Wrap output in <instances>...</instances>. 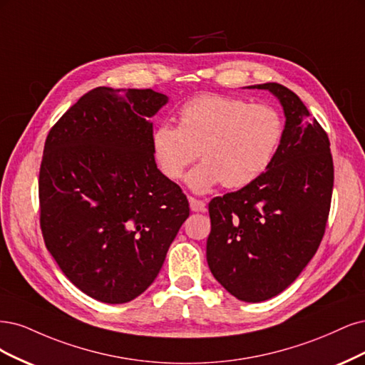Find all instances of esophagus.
Instances as JSON below:
<instances>
[{
    "label": "esophagus",
    "instance_id": "1",
    "mask_svg": "<svg viewBox=\"0 0 365 365\" xmlns=\"http://www.w3.org/2000/svg\"><path fill=\"white\" fill-rule=\"evenodd\" d=\"M190 206H191L192 212H203V210L206 209L205 202H202V200H198V198H194V197H190Z\"/></svg>",
    "mask_w": 365,
    "mask_h": 365
}]
</instances>
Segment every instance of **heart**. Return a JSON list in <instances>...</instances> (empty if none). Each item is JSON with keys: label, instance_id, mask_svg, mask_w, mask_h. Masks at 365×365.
I'll return each mask as SVG.
<instances>
[{"label": "heart", "instance_id": "b5f03b06", "mask_svg": "<svg viewBox=\"0 0 365 365\" xmlns=\"http://www.w3.org/2000/svg\"><path fill=\"white\" fill-rule=\"evenodd\" d=\"M179 127L162 123L151 132L153 159L170 180H179L200 156L186 182L195 192L222 183L238 190L269 168L284 138V118L269 104L202 93L185 101Z\"/></svg>", "mask_w": 365, "mask_h": 365}]
</instances>
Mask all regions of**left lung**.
<instances>
[{"label":"left lung","instance_id":"obj_1","mask_svg":"<svg viewBox=\"0 0 365 365\" xmlns=\"http://www.w3.org/2000/svg\"><path fill=\"white\" fill-rule=\"evenodd\" d=\"M267 89L285 112V132L269 168L253 183L209 203L210 273L242 302L268 300L312 259L331 210L334 160L327 133L291 89Z\"/></svg>","mask_w":365,"mask_h":365}]
</instances>
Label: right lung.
<instances>
[{
    "label": "right lung",
    "instance_id": "right-lung-1",
    "mask_svg": "<svg viewBox=\"0 0 365 365\" xmlns=\"http://www.w3.org/2000/svg\"><path fill=\"white\" fill-rule=\"evenodd\" d=\"M168 97L96 88L46 136L41 230L63 274L89 297L127 303L159 274L190 203L153 159L148 121Z\"/></svg>",
    "mask_w": 365,
    "mask_h": 365
}]
</instances>
